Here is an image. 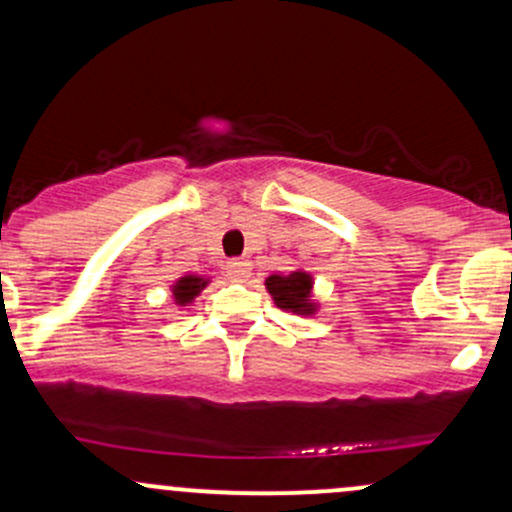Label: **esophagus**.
<instances>
[{"mask_svg": "<svg viewBox=\"0 0 512 512\" xmlns=\"http://www.w3.org/2000/svg\"><path fill=\"white\" fill-rule=\"evenodd\" d=\"M250 269H252V265L247 260H230L226 265V272L230 279H243L250 274Z\"/></svg>", "mask_w": 512, "mask_h": 512, "instance_id": "34e87169", "label": "esophagus"}]
</instances>
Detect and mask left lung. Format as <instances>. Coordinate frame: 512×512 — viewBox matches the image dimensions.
<instances>
[{
  "label": "left lung",
  "instance_id": "obj_1",
  "mask_svg": "<svg viewBox=\"0 0 512 512\" xmlns=\"http://www.w3.org/2000/svg\"><path fill=\"white\" fill-rule=\"evenodd\" d=\"M267 291L272 294L274 303L284 311L299 313V316H311L316 311V303L311 299L313 279L306 272H291V274H272L267 277Z\"/></svg>",
  "mask_w": 512,
  "mask_h": 512
}]
</instances>
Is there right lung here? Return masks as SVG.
<instances>
[{
    "label": "right lung",
    "instance_id": "right-lung-1",
    "mask_svg": "<svg viewBox=\"0 0 512 512\" xmlns=\"http://www.w3.org/2000/svg\"><path fill=\"white\" fill-rule=\"evenodd\" d=\"M209 284L204 277H194V274H189V277H182L177 284L172 286V294H174V301L179 303V306H187V303H192L194 296H199V291L204 289V286Z\"/></svg>",
    "mask_w": 512,
    "mask_h": 512
}]
</instances>
